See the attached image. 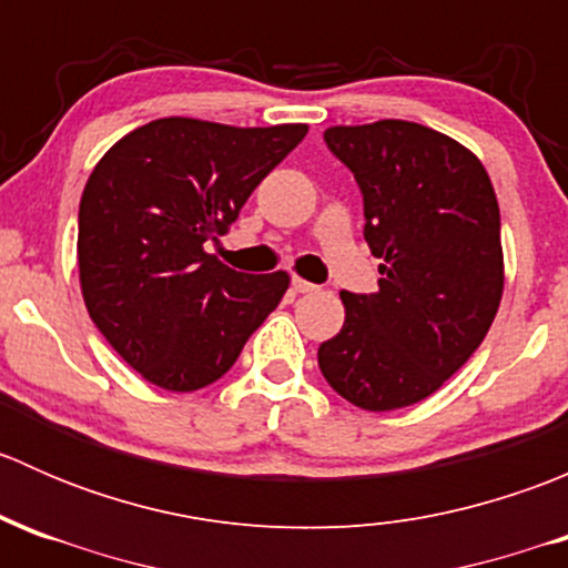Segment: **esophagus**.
<instances>
[{
    "mask_svg": "<svg viewBox=\"0 0 568 568\" xmlns=\"http://www.w3.org/2000/svg\"><path fill=\"white\" fill-rule=\"evenodd\" d=\"M291 291H294V294H311V291H316V285L307 283V280L302 277H291Z\"/></svg>",
    "mask_w": 568,
    "mask_h": 568,
    "instance_id": "obj_1",
    "label": "esophagus"
}]
</instances>
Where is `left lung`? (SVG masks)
I'll return each instance as SVG.
<instances>
[{
  "label": "left lung",
  "mask_w": 568,
  "mask_h": 568,
  "mask_svg": "<svg viewBox=\"0 0 568 568\" xmlns=\"http://www.w3.org/2000/svg\"><path fill=\"white\" fill-rule=\"evenodd\" d=\"M324 142L363 192L382 277L376 294L343 291L346 321L318 368L359 409L412 406L473 357L500 307L495 189L467 148L409 120L335 125Z\"/></svg>",
  "instance_id": "8db88e82"
}]
</instances>
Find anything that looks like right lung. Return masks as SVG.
I'll return each mask as SVG.
<instances>
[{"label":"right lung","instance_id":"obj_1","mask_svg":"<svg viewBox=\"0 0 568 568\" xmlns=\"http://www.w3.org/2000/svg\"><path fill=\"white\" fill-rule=\"evenodd\" d=\"M307 134L162 118L114 142L79 203V280L109 346L151 385L192 393L231 371L288 274H244L205 252Z\"/></svg>","mask_w":568,"mask_h":568}]
</instances>
